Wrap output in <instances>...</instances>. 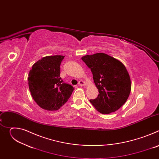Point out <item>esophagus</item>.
<instances>
[{"label":"esophagus","mask_w":159,"mask_h":159,"mask_svg":"<svg viewBox=\"0 0 159 159\" xmlns=\"http://www.w3.org/2000/svg\"><path fill=\"white\" fill-rule=\"evenodd\" d=\"M79 85H80V86H84L85 84V83L83 81V80H80L79 82Z\"/></svg>","instance_id":"1"}]
</instances>
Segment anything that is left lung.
Masks as SVG:
<instances>
[{
    "instance_id": "8db88e82",
    "label": "left lung",
    "mask_w": 159,
    "mask_h": 159,
    "mask_svg": "<svg viewBox=\"0 0 159 159\" xmlns=\"http://www.w3.org/2000/svg\"><path fill=\"white\" fill-rule=\"evenodd\" d=\"M82 60L90 69L99 94L90 102L104 115L119 109L128 99L131 80L125 66L120 60L106 53L85 55Z\"/></svg>"
}]
</instances>
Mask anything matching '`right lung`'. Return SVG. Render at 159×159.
I'll list each match as a JSON object with an SVG mask.
<instances>
[{
    "label": "right lung",
    "instance_id": "1",
    "mask_svg": "<svg viewBox=\"0 0 159 159\" xmlns=\"http://www.w3.org/2000/svg\"><path fill=\"white\" fill-rule=\"evenodd\" d=\"M65 56H47L36 61L30 71L28 85L31 96L42 109H59L70 97L74 87L60 77V65Z\"/></svg>",
    "mask_w": 159,
    "mask_h": 159
}]
</instances>
